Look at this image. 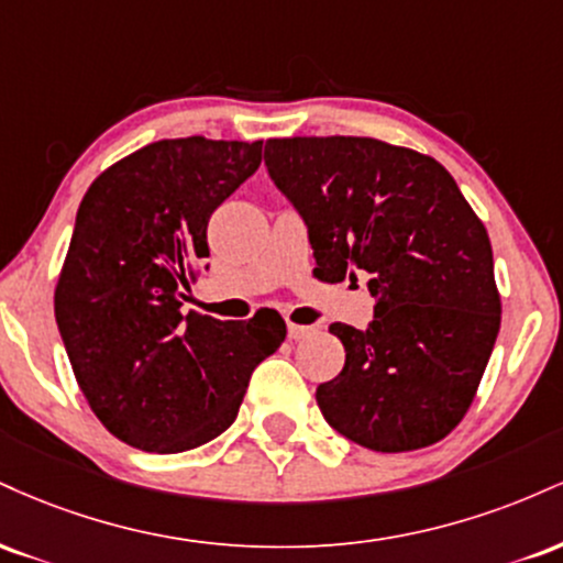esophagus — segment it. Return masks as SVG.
<instances>
[{
    "label": "esophagus",
    "instance_id": "esophagus-1",
    "mask_svg": "<svg viewBox=\"0 0 563 563\" xmlns=\"http://www.w3.org/2000/svg\"><path fill=\"white\" fill-rule=\"evenodd\" d=\"M312 331L314 328H309V325H296V322H288V339L290 341L307 339V335H312Z\"/></svg>",
    "mask_w": 563,
    "mask_h": 563
}]
</instances>
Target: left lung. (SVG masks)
<instances>
[{"label":"left lung","instance_id":"8db88e82","mask_svg":"<svg viewBox=\"0 0 563 563\" xmlns=\"http://www.w3.org/2000/svg\"><path fill=\"white\" fill-rule=\"evenodd\" d=\"M269 177L299 209L320 280L371 275L376 318L333 322L344 371L318 386L339 434L376 452L421 450L463 421L500 331L487 228L452 174L373 137H280Z\"/></svg>","mask_w":563,"mask_h":563}]
</instances>
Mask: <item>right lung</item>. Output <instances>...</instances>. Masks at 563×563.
<instances>
[{"instance_id": "obj_1", "label": "right lung", "mask_w": 563, "mask_h": 563, "mask_svg": "<svg viewBox=\"0 0 563 563\" xmlns=\"http://www.w3.org/2000/svg\"><path fill=\"white\" fill-rule=\"evenodd\" d=\"M262 164V140H158L89 185L55 286L79 389L121 442L172 455L235 421L251 373L286 341L277 312L183 314L209 219Z\"/></svg>"}]
</instances>
